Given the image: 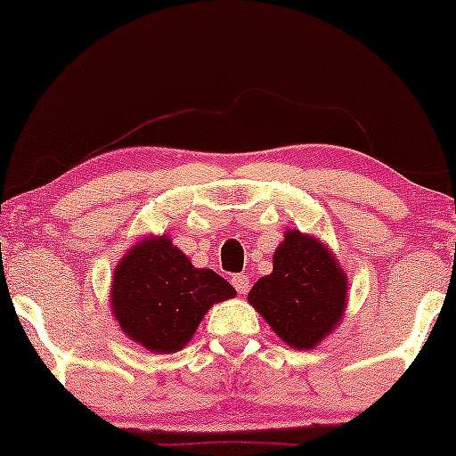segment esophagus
<instances>
[{
	"label": "esophagus",
	"mask_w": 456,
	"mask_h": 456,
	"mask_svg": "<svg viewBox=\"0 0 456 456\" xmlns=\"http://www.w3.org/2000/svg\"><path fill=\"white\" fill-rule=\"evenodd\" d=\"M232 282H233V287L238 294H246V291H248V276L246 274H235Z\"/></svg>",
	"instance_id": "34e87169"
}]
</instances>
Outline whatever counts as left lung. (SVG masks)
Returning a JSON list of instances; mask_svg holds the SVG:
<instances>
[{"label": "left lung", "instance_id": "8db88e82", "mask_svg": "<svg viewBox=\"0 0 456 456\" xmlns=\"http://www.w3.org/2000/svg\"><path fill=\"white\" fill-rule=\"evenodd\" d=\"M248 302L281 341L313 349L341 323L347 276L322 240L287 229L274 253V270L255 282Z\"/></svg>", "mask_w": 456, "mask_h": 456}]
</instances>
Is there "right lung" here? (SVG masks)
<instances>
[{"instance_id":"1","label":"right lung","mask_w":456,"mask_h":456,"mask_svg":"<svg viewBox=\"0 0 456 456\" xmlns=\"http://www.w3.org/2000/svg\"><path fill=\"white\" fill-rule=\"evenodd\" d=\"M235 289L214 270L195 268L169 235L141 240L115 265L111 308L119 330L148 352H180L203 315Z\"/></svg>"}]
</instances>
